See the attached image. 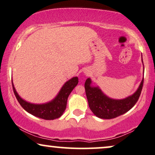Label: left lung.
<instances>
[{
  "mask_svg": "<svg viewBox=\"0 0 155 155\" xmlns=\"http://www.w3.org/2000/svg\"><path fill=\"white\" fill-rule=\"evenodd\" d=\"M142 61L143 64L142 58ZM143 83L144 78L133 94L122 99H114L104 94L99 87L92 86L91 79L88 78L84 87L89 108L95 116L101 119H110L124 114L130 110L138 101Z\"/></svg>",
  "mask_w": 155,
  "mask_h": 155,
  "instance_id": "1",
  "label": "left lung"
}]
</instances>
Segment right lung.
<instances>
[{"instance_id": "1", "label": "right lung", "mask_w": 155, "mask_h": 155, "mask_svg": "<svg viewBox=\"0 0 155 155\" xmlns=\"http://www.w3.org/2000/svg\"><path fill=\"white\" fill-rule=\"evenodd\" d=\"M79 83L77 76L71 78L64 84L58 94L51 101L44 104H33L23 99L15 90L12 81L13 89L18 101L27 112L38 118L53 120L59 118L66 108L67 99L71 92Z\"/></svg>"}]
</instances>
